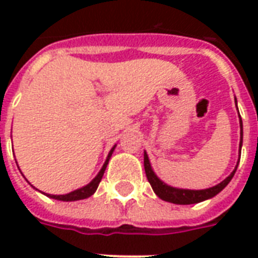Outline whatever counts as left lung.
<instances>
[{"mask_svg":"<svg viewBox=\"0 0 258 258\" xmlns=\"http://www.w3.org/2000/svg\"><path fill=\"white\" fill-rule=\"evenodd\" d=\"M236 104H237V100H236ZM240 127H241V133H240L241 134L240 154H241V146H242V120H241V116H240ZM237 166H238V163H237ZM237 166H236V169L233 170L232 174H230L226 179H224L221 183L216 184V186H213V187L205 188V190H186V188L171 187V186H169V184H166L165 182H162V180L157 176V174L153 171V169H151L149 157H147V154L145 153L146 176H147V179H149L154 192H155L161 200L166 201V202H171V204H176V205L198 204V202H202V201L209 200V198H213L214 196H217V194H218L220 191H222V190L226 187V184L232 180L233 175H234V172H236L237 170Z\"/></svg>","mask_w":258,"mask_h":258,"instance_id":"1","label":"left lung"}]
</instances>
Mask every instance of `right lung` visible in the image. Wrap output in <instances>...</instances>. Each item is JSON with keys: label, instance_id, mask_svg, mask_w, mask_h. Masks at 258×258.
<instances>
[{"label": "right lung", "instance_id": "1", "mask_svg": "<svg viewBox=\"0 0 258 258\" xmlns=\"http://www.w3.org/2000/svg\"><path fill=\"white\" fill-rule=\"evenodd\" d=\"M115 147H116V146H113L112 149H111V151H109V154H108V157H107V159H105L104 165H103L101 170H100V171H99V174H97V175L95 176V178H93V179L91 180V182H89L88 184H86L84 187L78 188V190H75V191L68 192V194H64V196H52V194H45V192H44V194H45L46 197H49V198H53V200L66 201V202H70V201L86 200V198L91 197L93 194V192L96 191L97 186H99L101 178H103V175H104L105 167H107V165H108L109 158H111V155H112Z\"/></svg>", "mask_w": 258, "mask_h": 258}]
</instances>
